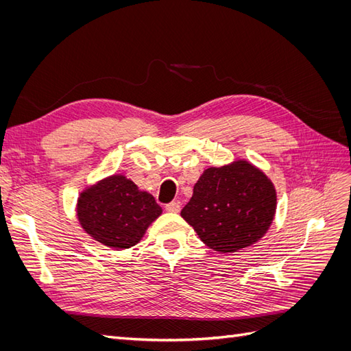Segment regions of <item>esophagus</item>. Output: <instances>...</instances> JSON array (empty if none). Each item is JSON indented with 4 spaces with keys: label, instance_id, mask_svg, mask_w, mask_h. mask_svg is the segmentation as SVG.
I'll list each match as a JSON object with an SVG mask.
<instances>
[{
    "label": "esophagus",
    "instance_id": "34e87169",
    "mask_svg": "<svg viewBox=\"0 0 351 351\" xmlns=\"http://www.w3.org/2000/svg\"><path fill=\"white\" fill-rule=\"evenodd\" d=\"M165 210L171 212V214H177V212H180V205L177 204V202H171V204L165 205Z\"/></svg>",
    "mask_w": 351,
    "mask_h": 351
}]
</instances>
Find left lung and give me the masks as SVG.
Returning <instances> with one entry per match:
<instances>
[{"label":"left lung","instance_id":"left-lung-1","mask_svg":"<svg viewBox=\"0 0 351 351\" xmlns=\"http://www.w3.org/2000/svg\"><path fill=\"white\" fill-rule=\"evenodd\" d=\"M277 195L272 183L246 161L208 168L193 187L182 217L208 247L232 253L256 243L269 228Z\"/></svg>","mask_w":351,"mask_h":351}]
</instances>
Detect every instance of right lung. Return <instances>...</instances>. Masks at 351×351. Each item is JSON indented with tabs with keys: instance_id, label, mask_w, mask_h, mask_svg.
I'll return each instance as SVG.
<instances>
[{
	"instance_id": "1",
	"label": "right lung",
	"mask_w": 351,
	"mask_h": 351,
	"mask_svg": "<svg viewBox=\"0 0 351 351\" xmlns=\"http://www.w3.org/2000/svg\"><path fill=\"white\" fill-rule=\"evenodd\" d=\"M154 196L123 176H112L83 192L77 217L84 231L111 249H129L161 215Z\"/></svg>"
}]
</instances>
